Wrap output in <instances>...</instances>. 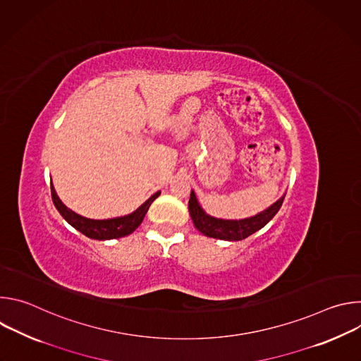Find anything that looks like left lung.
<instances>
[{"label": "left lung", "instance_id": "8db88e82", "mask_svg": "<svg viewBox=\"0 0 361 361\" xmlns=\"http://www.w3.org/2000/svg\"><path fill=\"white\" fill-rule=\"evenodd\" d=\"M283 201H284V197L276 201L267 210L250 219L221 220V219H214L209 214H205L197 202L194 191H191L190 201H188V212L195 228L201 231L204 235L220 238V240H228V241H240L247 238L252 233L263 228L277 214Z\"/></svg>", "mask_w": 361, "mask_h": 361}]
</instances>
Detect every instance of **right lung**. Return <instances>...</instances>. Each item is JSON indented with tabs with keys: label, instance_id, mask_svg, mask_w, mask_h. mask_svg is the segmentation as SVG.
I'll list each match as a JSON object with an SVG mask.
<instances>
[{
	"label": "right lung",
	"instance_id": "1",
	"mask_svg": "<svg viewBox=\"0 0 361 361\" xmlns=\"http://www.w3.org/2000/svg\"><path fill=\"white\" fill-rule=\"evenodd\" d=\"M159 195H160V192H156L154 195H151L144 204L140 205V207L134 213H131L128 216L110 219V220H91V219L78 216L73 210L67 209L63 204V201L59 198L53 184H51V197H53V202L56 205V209L59 210V213L75 230H78L88 238H94V240H111V238H120V237H126V235L131 234L142 223V219L147 214L151 202Z\"/></svg>",
	"mask_w": 361,
	"mask_h": 361
}]
</instances>
